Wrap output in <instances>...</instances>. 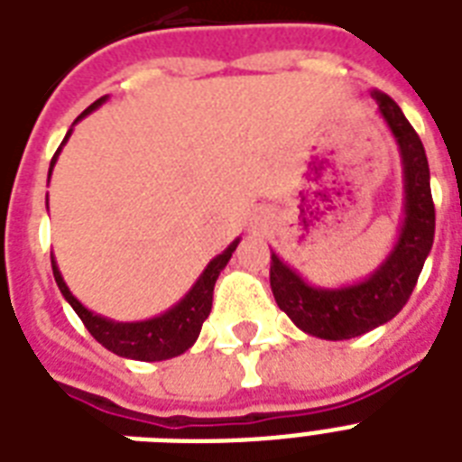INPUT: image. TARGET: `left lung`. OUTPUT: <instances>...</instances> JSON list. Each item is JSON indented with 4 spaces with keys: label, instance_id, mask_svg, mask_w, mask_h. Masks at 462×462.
I'll return each mask as SVG.
<instances>
[{
    "label": "left lung",
    "instance_id": "8db88e82",
    "mask_svg": "<svg viewBox=\"0 0 462 462\" xmlns=\"http://www.w3.org/2000/svg\"><path fill=\"white\" fill-rule=\"evenodd\" d=\"M372 97L393 132L402 160L405 220L393 252L366 281L336 290L309 285L297 271L282 263L278 254H271V290L278 307L295 321L297 328L323 340L357 337L391 321L412 295L434 245L437 213L422 141L393 97L381 90H372Z\"/></svg>",
    "mask_w": 462,
    "mask_h": 462
}]
</instances>
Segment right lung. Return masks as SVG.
<instances>
[{
    "label": "right lung",
    "instance_id": "1",
    "mask_svg": "<svg viewBox=\"0 0 462 462\" xmlns=\"http://www.w3.org/2000/svg\"><path fill=\"white\" fill-rule=\"evenodd\" d=\"M105 100H107V96L96 100L88 110L81 112V117L79 119H83L88 112L100 107ZM79 119H76V122H79ZM69 136H71V132L67 134V139ZM67 139L61 141V146L67 143ZM61 146L57 148V153H54L52 162H50V174H52V167L54 162H57V155H60ZM237 245L239 239H235L223 254H217L216 259L206 266V271L199 275V281L194 282V288L189 290L187 295L181 297L180 302L174 304L172 309H167L165 314L155 316V319H148V321L122 323L93 314V311H88V309L83 307V304L71 295V290L67 288V282L61 278L60 268L54 263V256L52 273L57 285H60L61 295H64V300L74 307V311L79 314L83 326L88 328L90 336L96 337L103 347H107V350L119 355V357L139 359V362H160V359L177 357V355L187 352L189 347L196 343V337L201 333L203 321L208 319L210 307H213V288H216L217 275H220V271L227 266V261H230L232 252L237 249Z\"/></svg>",
    "mask_w": 462,
    "mask_h": 462
}]
</instances>
